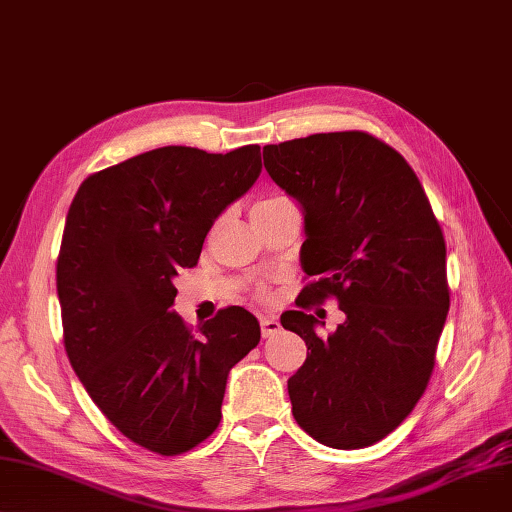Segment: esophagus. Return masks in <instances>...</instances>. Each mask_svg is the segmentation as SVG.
Listing matches in <instances>:
<instances>
[{
  "label": "esophagus",
  "instance_id": "34e87169",
  "mask_svg": "<svg viewBox=\"0 0 512 512\" xmlns=\"http://www.w3.org/2000/svg\"><path fill=\"white\" fill-rule=\"evenodd\" d=\"M259 325H262L264 339H270V336H275V334L281 332V323L273 317H262V319H259Z\"/></svg>",
  "mask_w": 512,
  "mask_h": 512
}]
</instances>
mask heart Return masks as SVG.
Wrapping results in <instances>:
<instances>
[{"label":"heart","instance_id":"heart-1","mask_svg":"<svg viewBox=\"0 0 512 512\" xmlns=\"http://www.w3.org/2000/svg\"><path fill=\"white\" fill-rule=\"evenodd\" d=\"M288 198H284V195H268V198H264V200H259L255 206H253V213H259V211H264V209H268V206H275V204H279V202H286ZM257 297H268V290L266 288H259L257 290Z\"/></svg>","mask_w":512,"mask_h":512}]
</instances>
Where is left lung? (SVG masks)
Segmentation results:
<instances>
[{
    "mask_svg": "<svg viewBox=\"0 0 512 512\" xmlns=\"http://www.w3.org/2000/svg\"><path fill=\"white\" fill-rule=\"evenodd\" d=\"M264 167L306 211L312 281L299 310L281 314L310 350L288 380L292 416L325 447H372L413 411L436 365L451 306L440 222L409 162L358 129L266 145ZM330 296L346 321L319 337L307 310Z\"/></svg>",
    "mask_w": 512,
    "mask_h": 512,
    "instance_id": "obj_1",
    "label": "left lung"
}]
</instances>
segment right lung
Instances as JSON below:
<instances>
[{
  "instance_id": "add662e5",
  "label": "right lung",
  "mask_w": 512,
  "mask_h": 512,
  "mask_svg": "<svg viewBox=\"0 0 512 512\" xmlns=\"http://www.w3.org/2000/svg\"><path fill=\"white\" fill-rule=\"evenodd\" d=\"M262 171V149L160 147L83 180L57 259L63 343L94 405L138 447L180 455L217 429L231 367L257 347L239 306L189 328L173 277Z\"/></svg>"
}]
</instances>
